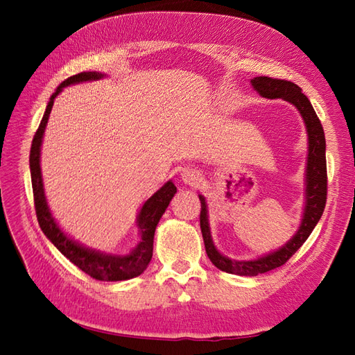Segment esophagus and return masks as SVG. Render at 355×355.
I'll list each match as a JSON object with an SVG mask.
<instances>
[{"label":"esophagus","mask_w":355,"mask_h":355,"mask_svg":"<svg viewBox=\"0 0 355 355\" xmlns=\"http://www.w3.org/2000/svg\"><path fill=\"white\" fill-rule=\"evenodd\" d=\"M182 180H184L188 185H196L200 180V173L196 168H185L184 171H182Z\"/></svg>","instance_id":"1"}]
</instances>
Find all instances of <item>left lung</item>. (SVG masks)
Instances as JSON below:
<instances>
[{"label": "left lung", "mask_w": 355, "mask_h": 355, "mask_svg": "<svg viewBox=\"0 0 355 355\" xmlns=\"http://www.w3.org/2000/svg\"><path fill=\"white\" fill-rule=\"evenodd\" d=\"M253 89L266 99L287 101L295 105L300 116L305 123L308 135V158H306V179H305V207L302 222L299 230L290 239L282 249L272 253H268L262 257L253 261H232L230 257L223 256L213 244L209 216H207V202L202 196L201 213H200V228L202 234L206 253L211 263L219 268L220 271L235 274V275H249L254 277L257 274H263L275 268L284 265L292 257L300 245H302L309 234L313 232L315 225L318 223L321 214L324 211L327 200V166H326V137L323 125H321L318 116L311 105L309 99L300 90L299 85L287 80H278L271 77H256L250 80Z\"/></svg>", "instance_id": "1"}]
</instances>
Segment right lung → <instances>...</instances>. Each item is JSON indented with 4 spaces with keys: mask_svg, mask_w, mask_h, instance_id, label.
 <instances>
[{
    "mask_svg": "<svg viewBox=\"0 0 355 355\" xmlns=\"http://www.w3.org/2000/svg\"><path fill=\"white\" fill-rule=\"evenodd\" d=\"M103 78L101 72H81L72 75L68 80L63 81L56 92L51 94V98L47 103L44 116L40 123L38 130L34 136L29 154V167H31V180H32V191H34V202L35 211L40 227L47 235V239L56 245V249L67 256L68 259L77 265L81 271L93 277L94 280L99 282H123L130 280L137 275H141L148 263L151 262L153 257V247H154V234L157 225L166 211L171 198L176 194V187L171 180L161 187L155 194L148 198L142 206L141 211L137 214V228L141 234V241L128 254H106L102 252H96L87 247L81 245L80 243L73 241L68 235L63 232L56 220L53 219L51 211L47 206V200L44 196V185H42L41 178V167H40V155H41V144L42 136H44L46 125L49 116L53 108L56 96L69 84H77L92 80Z\"/></svg>",
    "mask_w": 355,
    "mask_h": 355,
    "instance_id": "obj_1",
    "label": "right lung"
}]
</instances>
